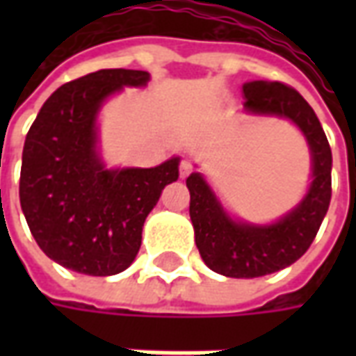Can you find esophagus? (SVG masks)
<instances>
[{
  "mask_svg": "<svg viewBox=\"0 0 356 356\" xmlns=\"http://www.w3.org/2000/svg\"><path fill=\"white\" fill-rule=\"evenodd\" d=\"M191 170H193V163H191V160H181V163H179V175L185 179L188 173H191Z\"/></svg>",
  "mask_w": 356,
  "mask_h": 356,
  "instance_id": "esophagus-1",
  "label": "esophagus"
}]
</instances>
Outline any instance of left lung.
Returning a JSON list of instances; mask_svg holds the SVG:
<instances>
[{"instance_id": "8db88e82", "label": "left lung", "mask_w": 356, "mask_h": 356, "mask_svg": "<svg viewBox=\"0 0 356 356\" xmlns=\"http://www.w3.org/2000/svg\"><path fill=\"white\" fill-rule=\"evenodd\" d=\"M244 112L290 120L305 137L311 154V183L298 206L273 223H248L227 211L200 171L186 177L191 221L202 259L229 278H257L290 267L313 244L332 198V150L309 102L280 81L242 86Z\"/></svg>"}]
</instances>
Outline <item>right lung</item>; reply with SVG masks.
Here are the masks:
<instances>
[{
    "label": "right lung",
    "mask_w": 356,
    "mask_h": 356,
    "mask_svg": "<svg viewBox=\"0 0 356 356\" xmlns=\"http://www.w3.org/2000/svg\"><path fill=\"white\" fill-rule=\"evenodd\" d=\"M145 70L110 68L68 81L43 102L22 150L20 208L43 254L89 276L118 275L139 254L143 225L181 158L156 168H106L99 112L124 88H145Z\"/></svg>",
    "instance_id": "1"
}]
</instances>
